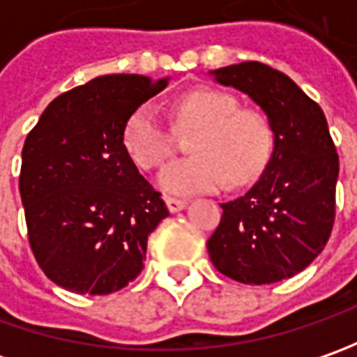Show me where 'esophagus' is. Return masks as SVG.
<instances>
[{"label": "esophagus", "instance_id": "1", "mask_svg": "<svg viewBox=\"0 0 357 357\" xmlns=\"http://www.w3.org/2000/svg\"><path fill=\"white\" fill-rule=\"evenodd\" d=\"M165 202H167V208H169L171 213H178V211H183V208L186 206L185 200L172 199V197H167V199H165Z\"/></svg>", "mask_w": 357, "mask_h": 357}]
</instances>
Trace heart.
<instances>
[{
    "instance_id": "1",
    "label": "heart",
    "mask_w": 357,
    "mask_h": 357,
    "mask_svg": "<svg viewBox=\"0 0 357 357\" xmlns=\"http://www.w3.org/2000/svg\"><path fill=\"white\" fill-rule=\"evenodd\" d=\"M181 129H199L190 141L192 157L171 162L158 174V186L178 197L214 192L227 185H246L260 176L274 146L272 125L260 111L240 109L238 99L218 89L186 93L174 107ZM130 160L153 171L172 153V132L158 113L144 105L123 130Z\"/></svg>"
}]
</instances>
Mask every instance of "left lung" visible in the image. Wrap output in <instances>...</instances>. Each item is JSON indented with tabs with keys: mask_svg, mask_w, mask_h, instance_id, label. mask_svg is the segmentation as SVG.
Wrapping results in <instances>:
<instances>
[{
	"mask_svg": "<svg viewBox=\"0 0 357 357\" xmlns=\"http://www.w3.org/2000/svg\"><path fill=\"white\" fill-rule=\"evenodd\" d=\"M211 75L248 95L274 132L260 178L220 204V225L206 242L211 260L242 284L292 278L322 252L334 227L340 160L328 121L290 77L264 63L228 65Z\"/></svg>",
	"mask_w": 357,
	"mask_h": 357,
	"instance_id": "1",
	"label": "left lung"
}]
</instances>
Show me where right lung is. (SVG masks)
<instances>
[{
  "instance_id": "1",
  "label": "right lung",
  "mask_w": 357,
  "mask_h": 357,
  "mask_svg": "<svg viewBox=\"0 0 357 357\" xmlns=\"http://www.w3.org/2000/svg\"><path fill=\"white\" fill-rule=\"evenodd\" d=\"M169 77L103 75L47 105L21 153L29 244L49 280L105 296L144 268L146 240L167 204L125 151L129 117Z\"/></svg>"
}]
</instances>
